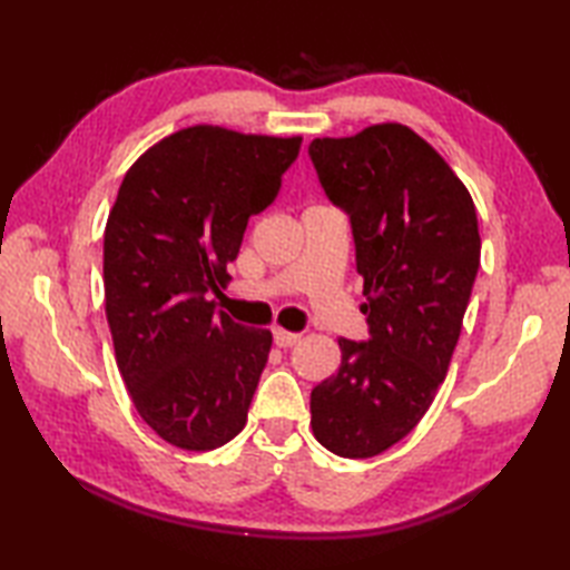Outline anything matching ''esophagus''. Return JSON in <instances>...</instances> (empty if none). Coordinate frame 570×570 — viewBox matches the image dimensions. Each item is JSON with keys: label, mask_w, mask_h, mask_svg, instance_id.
Segmentation results:
<instances>
[{"label": "esophagus", "mask_w": 570, "mask_h": 570, "mask_svg": "<svg viewBox=\"0 0 570 570\" xmlns=\"http://www.w3.org/2000/svg\"><path fill=\"white\" fill-rule=\"evenodd\" d=\"M298 341H301L298 333H288V331H284V328H274V343H276L278 347H292V345H296Z\"/></svg>", "instance_id": "esophagus-1"}]
</instances>
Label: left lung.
I'll return each instance as SVG.
<instances>
[{
  "mask_svg": "<svg viewBox=\"0 0 570 570\" xmlns=\"http://www.w3.org/2000/svg\"><path fill=\"white\" fill-rule=\"evenodd\" d=\"M325 196L350 217L367 296L365 343L341 337V367L311 392V426L341 458L384 453L445 380L480 266L475 205L429 141L386 122L313 139Z\"/></svg>",
  "mask_w": 570,
  "mask_h": 570,
  "instance_id": "left-lung-1",
  "label": "left lung"
}]
</instances>
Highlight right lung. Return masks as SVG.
Returning a JSON list of instances; mask_svg holds the SVG:
<instances>
[{
  "label": "right lung",
  "instance_id": "1",
  "mask_svg": "<svg viewBox=\"0 0 570 570\" xmlns=\"http://www.w3.org/2000/svg\"><path fill=\"white\" fill-rule=\"evenodd\" d=\"M301 137L196 125L129 168L105 227V313L119 374L166 443L213 451L245 429L272 333L215 311L252 215L269 208Z\"/></svg>",
  "mask_w": 570,
  "mask_h": 570
}]
</instances>
